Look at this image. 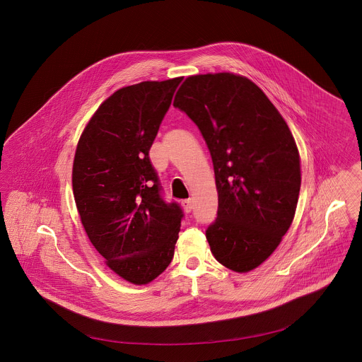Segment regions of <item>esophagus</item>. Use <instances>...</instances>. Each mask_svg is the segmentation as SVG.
Instances as JSON below:
<instances>
[{"label":"esophagus","instance_id":"1","mask_svg":"<svg viewBox=\"0 0 362 362\" xmlns=\"http://www.w3.org/2000/svg\"><path fill=\"white\" fill-rule=\"evenodd\" d=\"M182 207H184V210L187 211V213H189L192 209H194V204H192V199H185V201H182Z\"/></svg>","mask_w":362,"mask_h":362}]
</instances>
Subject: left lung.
Returning <instances> with one entry per match:
<instances>
[{
    "mask_svg": "<svg viewBox=\"0 0 362 362\" xmlns=\"http://www.w3.org/2000/svg\"><path fill=\"white\" fill-rule=\"evenodd\" d=\"M211 156L218 209L207 227L223 266L247 273L290 228L301 187L300 153L281 114L258 86L230 72L188 76L174 98Z\"/></svg>",
    "mask_w": 362,
    "mask_h": 362,
    "instance_id": "1",
    "label": "left lung"
}]
</instances>
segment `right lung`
Listing matches in <instances>:
<instances>
[{"mask_svg": "<svg viewBox=\"0 0 362 362\" xmlns=\"http://www.w3.org/2000/svg\"><path fill=\"white\" fill-rule=\"evenodd\" d=\"M182 78L146 81L114 92L76 146L72 189L83 228L105 264L148 284L174 257L184 217L164 202L149 151Z\"/></svg>", "mask_w": 362, "mask_h": 362, "instance_id": "right-lung-1", "label": "right lung"}]
</instances>
